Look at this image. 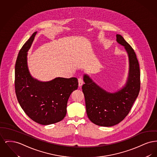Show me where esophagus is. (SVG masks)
I'll return each instance as SVG.
<instances>
[{
	"label": "esophagus",
	"instance_id": "obj_1",
	"mask_svg": "<svg viewBox=\"0 0 157 157\" xmlns=\"http://www.w3.org/2000/svg\"><path fill=\"white\" fill-rule=\"evenodd\" d=\"M83 79H82V78H79L78 79V84H79V86L81 87L83 85Z\"/></svg>",
	"mask_w": 157,
	"mask_h": 157
}]
</instances>
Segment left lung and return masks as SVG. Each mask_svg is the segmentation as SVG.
<instances>
[{"label":"left lung","instance_id":"obj_1","mask_svg":"<svg viewBox=\"0 0 157 157\" xmlns=\"http://www.w3.org/2000/svg\"><path fill=\"white\" fill-rule=\"evenodd\" d=\"M117 42L124 47L128 54L129 70L125 85L110 92L94 82L87 74H83L82 91L85 96L86 113L94 124L101 127H112L121 122L130 111L140 90V71L136 54L121 35Z\"/></svg>","mask_w":157,"mask_h":157}]
</instances>
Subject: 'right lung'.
Here are the masks:
<instances>
[{
  "mask_svg": "<svg viewBox=\"0 0 157 157\" xmlns=\"http://www.w3.org/2000/svg\"><path fill=\"white\" fill-rule=\"evenodd\" d=\"M36 33L32 34L18 54L15 64V92L19 104L30 119L48 125L65 118L68 99L78 89V82L74 77H58L42 82L32 76L27 56Z\"/></svg>",
  "mask_w": 157,
  "mask_h": 157,
  "instance_id": "add662e5",
  "label": "right lung"
}]
</instances>
